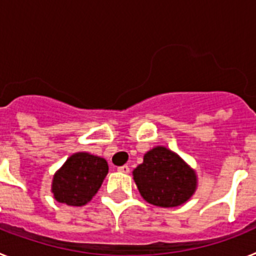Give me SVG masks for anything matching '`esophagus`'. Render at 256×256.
I'll return each mask as SVG.
<instances>
[{
    "mask_svg": "<svg viewBox=\"0 0 256 256\" xmlns=\"http://www.w3.org/2000/svg\"><path fill=\"white\" fill-rule=\"evenodd\" d=\"M118 172H120V173H124V174L130 173V166H128V165H122V166L118 168Z\"/></svg>",
    "mask_w": 256,
    "mask_h": 256,
    "instance_id": "obj_1",
    "label": "esophagus"
}]
</instances>
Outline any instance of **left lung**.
<instances>
[{
    "label": "left lung",
    "mask_w": 256,
    "mask_h": 256,
    "mask_svg": "<svg viewBox=\"0 0 256 256\" xmlns=\"http://www.w3.org/2000/svg\"><path fill=\"white\" fill-rule=\"evenodd\" d=\"M133 180L144 200L162 208L184 204L198 187L195 170L164 146L144 154V162L133 170Z\"/></svg>",
    "instance_id": "left-lung-1"
}]
</instances>
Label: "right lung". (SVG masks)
Returning a JSON list of instances; mask_svg holds the SVG:
<instances>
[{"label":"right lung","instance_id":"obj_1","mask_svg":"<svg viewBox=\"0 0 256 256\" xmlns=\"http://www.w3.org/2000/svg\"><path fill=\"white\" fill-rule=\"evenodd\" d=\"M108 172V162L100 156L73 154L54 176V198L69 206H83L96 195Z\"/></svg>","mask_w":256,"mask_h":256}]
</instances>
